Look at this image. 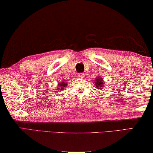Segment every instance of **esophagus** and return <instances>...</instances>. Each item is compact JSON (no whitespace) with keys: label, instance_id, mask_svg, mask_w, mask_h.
Segmentation results:
<instances>
[{"label":"esophagus","instance_id":"1","mask_svg":"<svg viewBox=\"0 0 153 153\" xmlns=\"http://www.w3.org/2000/svg\"><path fill=\"white\" fill-rule=\"evenodd\" d=\"M78 77H79V78H82L83 79L84 77H85V74H82V73H81V74H79V75H78Z\"/></svg>","mask_w":153,"mask_h":153}]
</instances>
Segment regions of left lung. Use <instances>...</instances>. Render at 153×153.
I'll return each mask as SVG.
<instances>
[{"label":"left lung","instance_id":"1","mask_svg":"<svg viewBox=\"0 0 153 153\" xmlns=\"http://www.w3.org/2000/svg\"><path fill=\"white\" fill-rule=\"evenodd\" d=\"M94 85L96 87L97 89H106V87H105V84H104V79L102 78L101 76H97L96 77V81H94Z\"/></svg>","mask_w":153,"mask_h":153}]
</instances>
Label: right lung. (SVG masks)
Returning <instances> with one entry per match:
<instances>
[{"instance_id":"obj_1","label":"right lung","mask_w":153,"mask_h":153,"mask_svg":"<svg viewBox=\"0 0 153 153\" xmlns=\"http://www.w3.org/2000/svg\"><path fill=\"white\" fill-rule=\"evenodd\" d=\"M66 86H67V82H65L64 81L58 82V84H57V87L56 88V90H57V91H59H59H61L63 89H64V88Z\"/></svg>"}]
</instances>
